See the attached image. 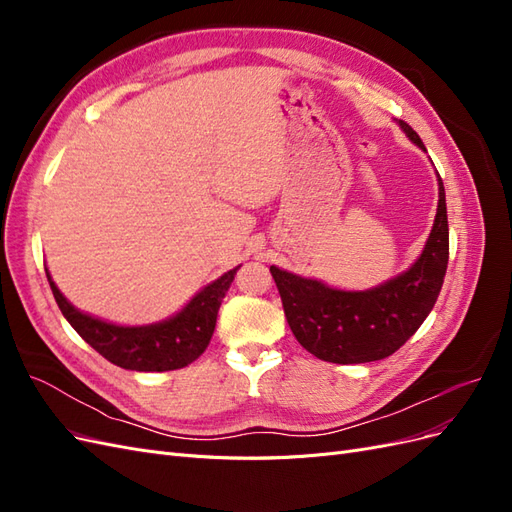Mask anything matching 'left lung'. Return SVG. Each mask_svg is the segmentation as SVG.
<instances>
[{
    "label": "left lung",
    "instance_id": "8db88e82",
    "mask_svg": "<svg viewBox=\"0 0 512 512\" xmlns=\"http://www.w3.org/2000/svg\"><path fill=\"white\" fill-rule=\"evenodd\" d=\"M401 130L423 151L418 134L399 119ZM431 235L414 265L369 290H337L318 280L271 267L284 314L297 342L320 361L352 365L391 356L421 327L436 305L448 265V220L442 177Z\"/></svg>",
    "mask_w": 512,
    "mask_h": 512
}]
</instances>
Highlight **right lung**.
<instances>
[{"label": "right lung", "instance_id": "add662e5", "mask_svg": "<svg viewBox=\"0 0 512 512\" xmlns=\"http://www.w3.org/2000/svg\"><path fill=\"white\" fill-rule=\"evenodd\" d=\"M237 269H230L205 286L177 316L147 324V327H119V324L83 314L59 292L49 269H46V277H49L61 314L106 361L132 371H170L190 365L207 350L215 320H218V309L235 280Z\"/></svg>", "mask_w": 512, "mask_h": 512}]
</instances>
